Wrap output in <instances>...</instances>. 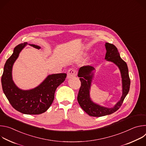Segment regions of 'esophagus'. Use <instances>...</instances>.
Returning <instances> with one entry per match:
<instances>
[{
  "instance_id": "obj_1",
  "label": "esophagus",
  "mask_w": 146,
  "mask_h": 146,
  "mask_svg": "<svg viewBox=\"0 0 146 146\" xmlns=\"http://www.w3.org/2000/svg\"><path fill=\"white\" fill-rule=\"evenodd\" d=\"M77 70L75 69L72 68V69H69V70L68 71V73H67V77L68 78H72L73 77H74L77 75Z\"/></svg>"
}]
</instances>
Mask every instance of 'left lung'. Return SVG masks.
Wrapping results in <instances>:
<instances>
[{"label": "left lung", "mask_w": 146, "mask_h": 146, "mask_svg": "<svg viewBox=\"0 0 146 146\" xmlns=\"http://www.w3.org/2000/svg\"><path fill=\"white\" fill-rule=\"evenodd\" d=\"M105 46L107 51L105 59L114 62L120 70L122 81V95L120 100L113 108L102 107L93 103L90 97V90L93 77L92 71L95 69L93 66L89 65L81 67L78 73V77L81 81V87L78 91L77 100L83 110L92 117H99L115 112L121 106L130 88L131 80L126 62L121 59L117 47L114 44L106 43Z\"/></svg>", "instance_id": "left-lung-1"}]
</instances>
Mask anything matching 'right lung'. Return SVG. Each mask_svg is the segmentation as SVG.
Here are the masks:
<instances>
[{
    "label": "right lung",
    "instance_id": "add662e5",
    "mask_svg": "<svg viewBox=\"0 0 146 146\" xmlns=\"http://www.w3.org/2000/svg\"><path fill=\"white\" fill-rule=\"evenodd\" d=\"M26 44L21 43L17 46L13 54L7 60L1 78L2 89L11 105L16 110L25 114H40L50 107L54 99L56 89L65 81L67 74L49 75L40 86L33 90L24 91L19 89L12 80V68L19 52ZM31 46L40 48L36 45Z\"/></svg>",
    "mask_w": 146,
    "mask_h": 146
}]
</instances>
